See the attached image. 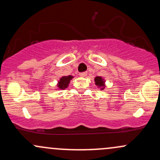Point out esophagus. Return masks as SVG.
Here are the masks:
<instances>
[{
  "mask_svg": "<svg viewBox=\"0 0 160 160\" xmlns=\"http://www.w3.org/2000/svg\"><path fill=\"white\" fill-rule=\"evenodd\" d=\"M87 75V73L86 72H82V73H80V76L82 77V78H85V77Z\"/></svg>",
  "mask_w": 160,
  "mask_h": 160,
  "instance_id": "esophagus-1",
  "label": "esophagus"
}]
</instances>
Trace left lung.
<instances>
[{"instance_id":"left-lung-1","label":"left lung","mask_w":160,"mask_h":160,"mask_svg":"<svg viewBox=\"0 0 160 160\" xmlns=\"http://www.w3.org/2000/svg\"><path fill=\"white\" fill-rule=\"evenodd\" d=\"M95 85L98 86V89H100L101 90H103L104 88H105V80H104V79L102 78V77H95Z\"/></svg>"}]
</instances>
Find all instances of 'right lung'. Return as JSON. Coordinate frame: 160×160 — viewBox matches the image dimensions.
Returning a JSON list of instances; mask_svg holds the SVG:
<instances>
[{"mask_svg": "<svg viewBox=\"0 0 160 160\" xmlns=\"http://www.w3.org/2000/svg\"><path fill=\"white\" fill-rule=\"evenodd\" d=\"M74 77L71 75H68V76H63L59 79L57 83V89H65L68 86V84L71 80H72Z\"/></svg>", "mask_w": 160, "mask_h": 160, "instance_id": "1", "label": "right lung"}]
</instances>
